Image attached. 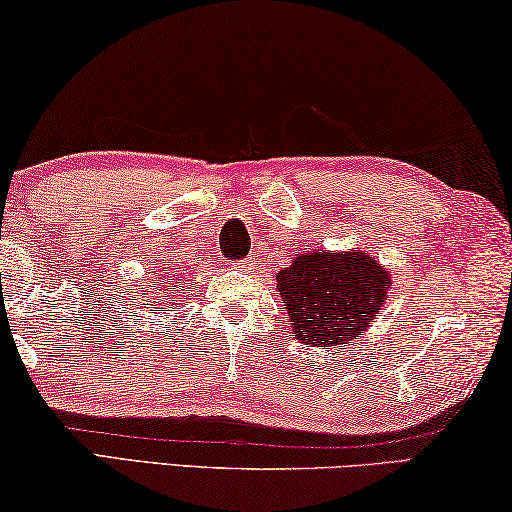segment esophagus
Here are the masks:
<instances>
[{
  "label": "esophagus",
  "mask_w": 512,
  "mask_h": 512,
  "mask_svg": "<svg viewBox=\"0 0 512 512\" xmlns=\"http://www.w3.org/2000/svg\"><path fill=\"white\" fill-rule=\"evenodd\" d=\"M231 267L233 270H251V267H254V261H251V258H245V261L231 263Z\"/></svg>",
  "instance_id": "1"
}]
</instances>
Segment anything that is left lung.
Instances as JSON below:
<instances>
[{
    "instance_id": "8db88e82",
    "label": "left lung",
    "mask_w": 512,
    "mask_h": 512,
    "mask_svg": "<svg viewBox=\"0 0 512 512\" xmlns=\"http://www.w3.org/2000/svg\"><path fill=\"white\" fill-rule=\"evenodd\" d=\"M390 274L363 251L313 249L276 274L290 329L313 347L347 345L381 311Z\"/></svg>"
}]
</instances>
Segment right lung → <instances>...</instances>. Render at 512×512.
<instances>
[{
	"label": "right lung",
	"instance_id": "add662e5",
	"mask_svg": "<svg viewBox=\"0 0 512 512\" xmlns=\"http://www.w3.org/2000/svg\"><path fill=\"white\" fill-rule=\"evenodd\" d=\"M177 270H179V267H177ZM181 286H183V283H181V276L177 272H165L161 279L152 281V288L145 290L147 299H156L147 306L158 304V299L167 301V304H177V301H179V290L177 288H181Z\"/></svg>",
	"mask_w": 512,
	"mask_h": 512
}]
</instances>
